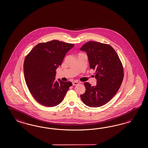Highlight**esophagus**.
Listing matches in <instances>:
<instances>
[{
	"instance_id": "34e87169",
	"label": "esophagus",
	"mask_w": 148,
	"mask_h": 148,
	"mask_svg": "<svg viewBox=\"0 0 148 148\" xmlns=\"http://www.w3.org/2000/svg\"><path fill=\"white\" fill-rule=\"evenodd\" d=\"M78 84H79V83H78V82H77V81H75V82L72 83V85H73V86H75V85H78Z\"/></svg>"
}]
</instances>
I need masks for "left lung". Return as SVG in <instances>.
<instances>
[{
    "instance_id": "1",
    "label": "left lung",
    "mask_w": 148,
    "mask_h": 148,
    "mask_svg": "<svg viewBox=\"0 0 148 148\" xmlns=\"http://www.w3.org/2000/svg\"><path fill=\"white\" fill-rule=\"evenodd\" d=\"M87 53L90 69L96 70L97 85L85 82V92L80 95L83 102L91 107L105 105L116 94L123 79V69L112 46L95 41L85 43L80 49Z\"/></svg>"
}]
</instances>
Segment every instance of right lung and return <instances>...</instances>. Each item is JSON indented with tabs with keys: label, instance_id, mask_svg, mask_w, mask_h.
<instances>
[{
	"label": "right lung",
	"instance_id": "add662e5",
	"mask_svg": "<svg viewBox=\"0 0 148 148\" xmlns=\"http://www.w3.org/2000/svg\"><path fill=\"white\" fill-rule=\"evenodd\" d=\"M74 46L58 40L40 43L26 56L23 72L31 95L43 106L54 107L63 100L70 82L55 80L56 70L61 66L65 54Z\"/></svg>",
	"mask_w": 148,
	"mask_h": 148
}]
</instances>
